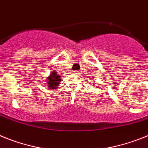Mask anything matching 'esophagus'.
<instances>
[{
    "label": "esophagus",
    "instance_id": "esophagus-1",
    "mask_svg": "<svg viewBox=\"0 0 148 148\" xmlns=\"http://www.w3.org/2000/svg\"><path fill=\"white\" fill-rule=\"evenodd\" d=\"M73 73H74L75 75H78V74H79V73L78 71H74L73 72Z\"/></svg>",
    "mask_w": 148,
    "mask_h": 148
}]
</instances>
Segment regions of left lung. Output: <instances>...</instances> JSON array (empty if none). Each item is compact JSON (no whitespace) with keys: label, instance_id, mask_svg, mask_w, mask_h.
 Returning <instances> with one entry per match:
<instances>
[{"label":"left lung","instance_id":"left-lung-1","mask_svg":"<svg viewBox=\"0 0 148 148\" xmlns=\"http://www.w3.org/2000/svg\"><path fill=\"white\" fill-rule=\"evenodd\" d=\"M96 85H97V84H96Z\"/></svg>","mask_w":148,"mask_h":148}]
</instances>
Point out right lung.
Returning <instances> with one entry per match:
<instances>
[{
  "label": "right lung",
  "instance_id": "obj_1",
  "mask_svg": "<svg viewBox=\"0 0 148 148\" xmlns=\"http://www.w3.org/2000/svg\"><path fill=\"white\" fill-rule=\"evenodd\" d=\"M60 77H61L60 75L57 74L55 70H53V72H51L49 74V76L47 77V79H46V84L48 85V88L54 90L57 87L59 86L60 81H61Z\"/></svg>",
  "mask_w": 148,
  "mask_h": 148
}]
</instances>
